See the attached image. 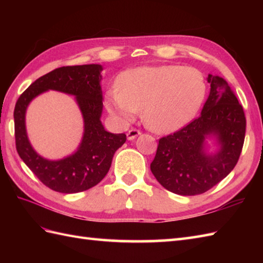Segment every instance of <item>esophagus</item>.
Wrapping results in <instances>:
<instances>
[{
    "label": "esophagus",
    "instance_id": "esophagus-1",
    "mask_svg": "<svg viewBox=\"0 0 263 263\" xmlns=\"http://www.w3.org/2000/svg\"><path fill=\"white\" fill-rule=\"evenodd\" d=\"M140 135H141V132L139 131V130H137V128H131V130L126 133L127 140H135V139L138 136H140Z\"/></svg>",
    "mask_w": 263,
    "mask_h": 263
}]
</instances>
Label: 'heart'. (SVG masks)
Returning <instances> with one entry per match:
<instances>
[{
	"mask_svg": "<svg viewBox=\"0 0 263 263\" xmlns=\"http://www.w3.org/2000/svg\"><path fill=\"white\" fill-rule=\"evenodd\" d=\"M202 73L192 66H140L125 71L119 88L106 93V107L123 124L142 120L153 131L178 130L197 115L205 97Z\"/></svg>",
	"mask_w": 263,
	"mask_h": 263,
	"instance_id": "b5f03b06",
	"label": "heart"
}]
</instances>
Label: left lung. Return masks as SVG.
<instances>
[{"label":"left lung","mask_w":263,"mask_h":263,"mask_svg":"<svg viewBox=\"0 0 263 263\" xmlns=\"http://www.w3.org/2000/svg\"><path fill=\"white\" fill-rule=\"evenodd\" d=\"M210 93L201 115L181 130L159 139L150 164L154 176L168 191L180 195L204 193L230 174L237 164L245 138L242 105L225 79L208 74ZM218 149L206 152V139Z\"/></svg>","instance_id":"obj_1"}]
</instances>
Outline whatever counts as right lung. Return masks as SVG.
Segmentation results:
<instances>
[{
    "label": "right lung",
    "mask_w": 263,
    "mask_h": 263,
    "mask_svg": "<svg viewBox=\"0 0 263 263\" xmlns=\"http://www.w3.org/2000/svg\"><path fill=\"white\" fill-rule=\"evenodd\" d=\"M103 66L85 64L62 66L32 82L22 92L14 107L15 147L20 158L39 181L61 193L86 191L103 180L109 171L115 152L126 141L124 133L106 131L100 117L103 92L100 87ZM57 90L76 97L84 117V136L74 154L59 161L38 155L29 142L25 130L27 105L38 94Z\"/></svg>",
    "instance_id": "add662e5"
}]
</instances>
